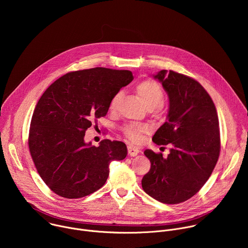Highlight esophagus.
<instances>
[{"label": "esophagus", "instance_id": "1", "mask_svg": "<svg viewBox=\"0 0 248 248\" xmlns=\"http://www.w3.org/2000/svg\"><path fill=\"white\" fill-rule=\"evenodd\" d=\"M127 151H128V154L132 157L136 156L138 153H139V149L136 148L135 146H132V145H128L127 146Z\"/></svg>", "mask_w": 248, "mask_h": 248}]
</instances>
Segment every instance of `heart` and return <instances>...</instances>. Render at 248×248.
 I'll use <instances>...</instances> for the list:
<instances>
[{"mask_svg": "<svg viewBox=\"0 0 248 248\" xmlns=\"http://www.w3.org/2000/svg\"><path fill=\"white\" fill-rule=\"evenodd\" d=\"M135 90L145 104L148 109H153L158 107V106L163 102L164 92L159 83L152 79H146L139 82ZM122 98V92H118L114 95L110 103V109L114 111L117 108V105ZM148 130V126L144 124H129L123 127V131L124 135L130 139L131 141H138L141 138V134Z\"/></svg>", "mask_w": 248, "mask_h": 248, "instance_id": "1", "label": "heart"}]
</instances>
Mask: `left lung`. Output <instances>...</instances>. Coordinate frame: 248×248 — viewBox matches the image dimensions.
I'll return each mask as SVG.
<instances>
[{"label": "left lung", "mask_w": 248, "mask_h": 248, "mask_svg": "<svg viewBox=\"0 0 248 248\" xmlns=\"http://www.w3.org/2000/svg\"><path fill=\"white\" fill-rule=\"evenodd\" d=\"M169 96L166 123L155 132L157 145H170V154L150 149V170L143 176V190L166 204H178L195 195L210 178L220 155L221 141L216 107L195 79L170 70L153 76Z\"/></svg>", "instance_id": "left-lung-1"}]
</instances>
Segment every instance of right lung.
Instances as JSON below:
<instances>
[{
    "instance_id": "1",
    "label": "right lung",
    "mask_w": 248,
    "mask_h": 248,
    "mask_svg": "<svg viewBox=\"0 0 248 248\" xmlns=\"http://www.w3.org/2000/svg\"><path fill=\"white\" fill-rule=\"evenodd\" d=\"M132 79L129 70L94 67L61 77L43 93L33 112L28 145L39 175L56 194L75 199L95 192L107 181L110 163L126 157L122 141L104 139L95 147L84 136Z\"/></svg>"
}]
</instances>
